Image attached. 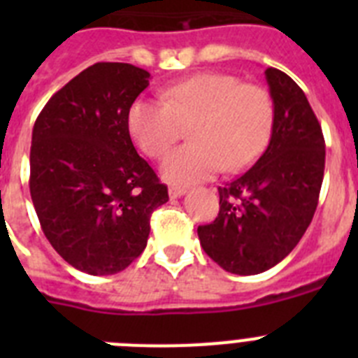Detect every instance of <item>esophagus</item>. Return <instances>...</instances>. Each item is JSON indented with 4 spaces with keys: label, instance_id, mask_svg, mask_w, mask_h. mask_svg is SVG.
Segmentation results:
<instances>
[{
    "label": "esophagus",
    "instance_id": "34e87169",
    "mask_svg": "<svg viewBox=\"0 0 358 358\" xmlns=\"http://www.w3.org/2000/svg\"><path fill=\"white\" fill-rule=\"evenodd\" d=\"M186 192H188V188H185V186H170V189H169V194L172 199L182 197Z\"/></svg>",
    "mask_w": 358,
    "mask_h": 358
}]
</instances>
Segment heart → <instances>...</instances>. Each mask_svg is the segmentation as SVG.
<instances>
[{
  "label": "heart",
  "mask_w": 358,
  "mask_h": 358,
  "mask_svg": "<svg viewBox=\"0 0 358 358\" xmlns=\"http://www.w3.org/2000/svg\"><path fill=\"white\" fill-rule=\"evenodd\" d=\"M163 98L136 100L129 129L138 147L157 159L192 127V145L173 150L161 166L173 185L204 181L222 169H248L273 132L274 106L267 91L227 73H202L164 90Z\"/></svg>",
  "instance_id": "1"
}]
</instances>
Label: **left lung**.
I'll return each instance as SVG.
<instances>
[{"label":"left lung","instance_id":"8db88e82","mask_svg":"<svg viewBox=\"0 0 358 358\" xmlns=\"http://www.w3.org/2000/svg\"><path fill=\"white\" fill-rule=\"evenodd\" d=\"M274 103L271 141L251 169L218 186L217 218L199 226L211 260L240 276L280 264L312 222L324 176V138L305 93L287 73L265 69Z\"/></svg>","mask_w":358,"mask_h":358}]
</instances>
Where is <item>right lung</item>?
I'll use <instances>...</instances> for the list:
<instances>
[{
  "label": "right lung",
  "mask_w": 358,
  "mask_h": 358,
  "mask_svg": "<svg viewBox=\"0 0 358 358\" xmlns=\"http://www.w3.org/2000/svg\"><path fill=\"white\" fill-rule=\"evenodd\" d=\"M148 78L132 64L96 62L50 98L31 132L30 195L43 233L91 276L127 268L147 248L154 210L169 201L129 134V110Z\"/></svg>",
  "instance_id": "obj_1"
}]
</instances>
